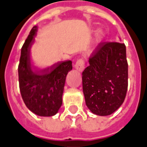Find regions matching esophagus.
Masks as SVG:
<instances>
[{"label": "esophagus", "mask_w": 147, "mask_h": 147, "mask_svg": "<svg viewBox=\"0 0 147 147\" xmlns=\"http://www.w3.org/2000/svg\"><path fill=\"white\" fill-rule=\"evenodd\" d=\"M74 67L79 72H82L85 69V62L83 59H78L74 65Z\"/></svg>", "instance_id": "34e87169"}]
</instances>
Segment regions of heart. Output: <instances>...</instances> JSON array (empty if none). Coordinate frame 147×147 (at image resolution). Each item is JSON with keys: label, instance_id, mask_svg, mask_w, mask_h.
Wrapping results in <instances>:
<instances>
[{"label": "heart", "instance_id": "b5f03b06", "mask_svg": "<svg viewBox=\"0 0 147 147\" xmlns=\"http://www.w3.org/2000/svg\"><path fill=\"white\" fill-rule=\"evenodd\" d=\"M102 36H103V34H102V32L100 31H98V32H96V42H99L101 41Z\"/></svg>", "mask_w": 147, "mask_h": 147}]
</instances>
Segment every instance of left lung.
Returning a JSON list of instances; mask_svg holds the SVG:
<instances>
[{
  "instance_id": "8db88e82",
  "label": "left lung",
  "mask_w": 147,
  "mask_h": 147,
  "mask_svg": "<svg viewBox=\"0 0 147 147\" xmlns=\"http://www.w3.org/2000/svg\"><path fill=\"white\" fill-rule=\"evenodd\" d=\"M82 72L85 105L95 115H111L123 103L127 90L128 65L124 43L102 42Z\"/></svg>"
}]
</instances>
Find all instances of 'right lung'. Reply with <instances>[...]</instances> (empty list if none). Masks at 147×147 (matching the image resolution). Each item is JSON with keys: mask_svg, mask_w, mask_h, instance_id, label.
I'll return each mask as SVG.
<instances>
[{"mask_svg": "<svg viewBox=\"0 0 147 147\" xmlns=\"http://www.w3.org/2000/svg\"><path fill=\"white\" fill-rule=\"evenodd\" d=\"M38 27L34 26L22 47L18 66L19 84L27 108L39 116L57 114L62 104L65 78L73 68L70 60L55 63L43 71L35 70L31 63L30 52Z\"/></svg>", "mask_w": 147, "mask_h": 147, "instance_id": "obj_1", "label": "right lung"}]
</instances>
